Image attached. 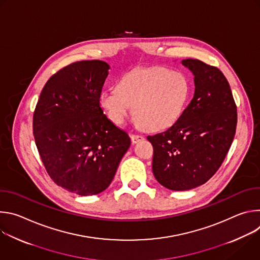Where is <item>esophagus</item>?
I'll use <instances>...</instances> for the list:
<instances>
[{
    "label": "esophagus",
    "instance_id": "34e87169",
    "mask_svg": "<svg viewBox=\"0 0 260 260\" xmlns=\"http://www.w3.org/2000/svg\"><path fill=\"white\" fill-rule=\"evenodd\" d=\"M131 139H132V142L134 144L138 143V142H141L144 140V136H141V135H131Z\"/></svg>",
    "mask_w": 260,
    "mask_h": 260
}]
</instances>
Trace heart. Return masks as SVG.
<instances>
[{
  "instance_id": "b5f03b06",
  "label": "heart",
  "mask_w": 260,
  "mask_h": 260,
  "mask_svg": "<svg viewBox=\"0 0 260 260\" xmlns=\"http://www.w3.org/2000/svg\"><path fill=\"white\" fill-rule=\"evenodd\" d=\"M190 89L188 78L181 72L161 67L137 68L124 74L116 89L104 90L100 103L117 125L125 122L133 110L139 125L161 131L181 117Z\"/></svg>"
}]
</instances>
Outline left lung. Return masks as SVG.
I'll return each instance as SVG.
<instances>
[{"mask_svg":"<svg viewBox=\"0 0 260 260\" xmlns=\"http://www.w3.org/2000/svg\"><path fill=\"white\" fill-rule=\"evenodd\" d=\"M194 95L166 132L148 136L153 146L152 171L168 189L183 191L206 183L223 162L237 128V106L228 79L218 68L187 58Z\"/></svg>","mask_w":260,"mask_h":260,"instance_id":"8db88e82","label":"left lung"}]
</instances>
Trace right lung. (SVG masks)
Instances as JSON below:
<instances>
[{
  "instance_id": "right-lung-1",
  "label": "right lung",
  "mask_w": 260,
  "mask_h": 260,
  "mask_svg": "<svg viewBox=\"0 0 260 260\" xmlns=\"http://www.w3.org/2000/svg\"><path fill=\"white\" fill-rule=\"evenodd\" d=\"M109 69L98 59L60 69L43 87L34 112V138L48 175L82 197L109 186L131 145L100 105Z\"/></svg>"
}]
</instances>
